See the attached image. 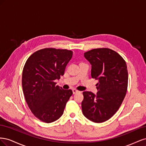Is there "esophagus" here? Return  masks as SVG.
Returning a JSON list of instances; mask_svg holds the SVG:
<instances>
[{
    "label": "esophagus",
    "instance_id": "1",
    "mask_svg": "<svg viewBox=\"0 0 146 146\" xmlns=\"http://www.w3.org/2000/svg\"><path fill=\"white\" fill-rule=\"evenodd\" d=\"M72 92H73V94H74L77 93V92H78L79 91H78V90H77L76 89H73V90H72Z\"/></svg>",
    "mask_w": 146,
    "mask_h": 146
}]
</instances>
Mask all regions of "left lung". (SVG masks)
<instances>
[{"label":"left lung","instance_id":"obj_1","mask_svg":"<svg viewBox=\"0 0 146 146\" xmlns=\"http://www.w3.org/2000/svg\"><path fill=\"white\" fill-rule=\"evenodd\" d=\"M91 64V77L98 79L97 95L84 91L82 112L89 120L100 123L115 114L125 98L128 86L125 61L108 48H94L84 54Z\"/></svg>","mask_w":146,"mask_h":146}]
</instances>
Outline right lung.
<instances>
[{
  "label": "right lung",
  "mask_w": 146,
  "mask_h": 146,
  "mask_svg": "<svg viewBox=\"0 0 146 146\" xmlns=\"http://www.w3.org/2000/svg\"><path fill=\"white\" fill-rule=\"evenodd\" d=\"M68 49L45 48L31 55L24 66L22 85L25 99L33 115L50 123L63 113L71 90H64L54 82L64 74L72 56Z\"/></svg>",
  "instance_id": "add662e5"
}]
</instances>
